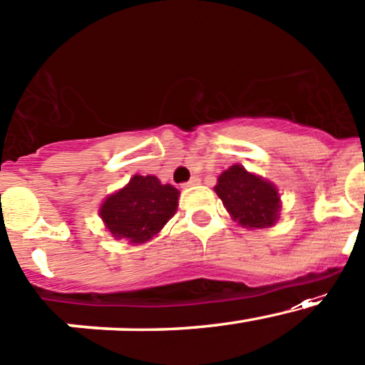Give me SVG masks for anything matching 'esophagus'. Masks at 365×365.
I'll list each match as a JSON object with an SVG mask.
<instances>
[{
    "label": "esophagus",
    "mask_w": 365,
    "mask_h": 365,
    "mask_svg": "<svg viewBox=\"0 0 365 365\" xmlns=\"http://www.w3.org/2000/svg\"><path fill=\"white\" fill-rule=\"evenodd\" d=\"M199 182H201V180H199V176H192V178L189 180V182H185L183 183V187H194V185H199Z\"/></svg>",
    "instance_id": "34e87169"
}]
</instances>
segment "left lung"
<instances>
[{"instance_id":"8db88e82","label":"left lung","mask_w":365,"mask_h":365,"mask_svg":"<svg viewBox=\"0 0 365 365\" xmlns=\"http://www.w3.org/2000/svg\"><path fill=\"white\" fill-rule=\"evenodd\" d=\"M216 195L239 225L267 228L275 225L280 210L277 187L262 176L234 164L218 176Z\"/></svg>"}]
</instances>
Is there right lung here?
<instances>
[{
  "mask_svg": "<svg viewBox=\"0 0 365 365\" xmlns=\"http://www.w3.org/2000/svg\"><path fill=\"white\" fill-rule=\"evenodd\" d=\"M178 195L173 185H163L155 176L135 175L102 202L98 215L112 237L143 244L173 218Z\"/></svg>",
  "mask_w": 365,
  "mask_h": 365,
  "instance_id": "add662e5",
  "label": "right lung"
}]
</instances>
